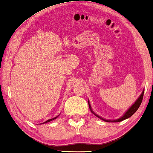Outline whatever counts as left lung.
Returning <instances> with one entry per match:
<instances>
[{
    "mask_svg": "<svg viewBox=\"0 0 153 153\" xmlns=\"http://www.w3.org/2000/svg\"><path fill=\"white\" fill-rule=\"evenodd\" d=\"M144 90L142 91V94H140V96L139 98H138V99L136 100V101L134 103V105H132L130 107H129V109L126 111V112L125 113V114L122 116V117L117 119V120H105V119H103L102 117H100V116H98V115H97L94 111H92V108H91V106H90V102L88 101V105H89V108L90 111H91V112L94 114V115H95L96 116H97V117L101 119L102 120L105 121H107V122H120V121H121L123 120H126V119H128L129 117H130L131 115H133V114H134L136 113V111L138 109V108L141 105V102L142 101V98H143V96H144Z\"/></svg>",
    "mask_w": 153,
    "mask_h": 153,
    "instance_id": "left-lung-1",
    "label": "left lung"
}]
</instances>
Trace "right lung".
Returning <instances> with one entry per match:
<instances>
[{"label": "right lung", "instance_id": "obj_1", "mask_svg": "<svg viewBox=\"0 0 153 153\" xmlns=\"http://www.w3.org/2000/svg\"><path fill=\"white\" fill-rule=\"evenodd\" d=\"M59 117V115L58 116H56V117H54V118H53V119H50V120H48L47 121H46L45 122H44V123H40V124H43V123H48V122H49V121H53V120H55V119H56Z\"/></svg>", "mask_w": 153, "mask_h": 153}]
</instances>
